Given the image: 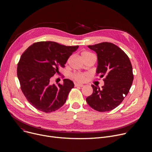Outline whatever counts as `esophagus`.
Listing matches in <instances>:
<instances>
[{
    "mask_svg": "<svg viewBox=\"0 0 152 152\" xmlns=\"http://www.w3.org/2000/svg\"><path fill=\"white\" fill-rule=\"evenodd\" d=\"M75 87H82L84 86L83 84H79V83H75Z\"/></svg>",
    "mask_w": 152,
    "mask_h": 152,
    "instance_id": "1",
    "label": "esophagus"
}]
</instances>
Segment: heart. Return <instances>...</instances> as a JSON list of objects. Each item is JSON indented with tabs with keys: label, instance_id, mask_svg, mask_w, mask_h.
I'll list each match as a JSON object with an SVG mask.
<instances>
[{
	"label": "heart",
	"instance_id": "b5f03b06",
	"mask_svg": "<svg viewBox=\"0 0 152 152\" xmlns=\"http://www.w3.org/2000/svg\"><path fill=\"white\" fill-rule=\"evenodd\" d=\"M92 55H93V54L88 51H83L81 52V57L83 58H86ZM73 77L76 81L83 82L86 79V75L85 73H76L73 75Z\"/></svg>",
	"mask_w": 152,
	"mask_h": 152
}]
</instances>
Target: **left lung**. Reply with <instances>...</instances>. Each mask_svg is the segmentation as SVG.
I'll use <instances>...</instances> for the list:
<instances>
[{"instance_id": "left-lung-1", "label": "left lung", "mask_w": 152, "mask_h": 152, "mask_svg": "<svg viewBox=\"0 0 152 152\" xmlns=\"http://www.w3.org/2000/svg\"><path fill=\"white\" fill-rule=\"evenodd\" d=\"M88 47L97 54V75L104 77L100 89L92 85L93 93L86 98L89 105L100 112L113 110L128 94L134 79L131 61L125 52L115 44L102 42Z\"/></svg>"}]
</instances>
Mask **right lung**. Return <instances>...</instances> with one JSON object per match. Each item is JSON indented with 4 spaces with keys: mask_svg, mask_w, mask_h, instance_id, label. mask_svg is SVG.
<instances>
[{
    "mask_svg": "<svg viewBox=\"0 0 152 152\" xmlns=\"http://www.w3.org/2000/svg\"><path fill=\"white\" fill-rule=\"evenodd\" d=\"M77 46H66L52 41H41L30 45L21 55L17 66L21 89L31 105L45 113L61 107L75 85L68 79L63 84H52L58 68L65 64Z\"/></svg>",
    "mask_w": 152,
    "mask_h": 152,
    "instance_id": "1",
    "label": "right lung"
}]
</instances>
